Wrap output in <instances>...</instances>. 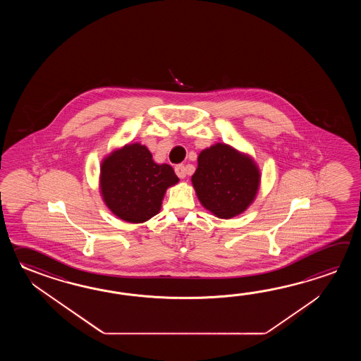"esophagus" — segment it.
<instances>
[{
  "instance_id": "34e87169",
  "label": "esophagus",
  "mask_w": 361,
  "mask_h": 361,
  "mask_svg": "<svg viewBox=\"0 0 361 361\" xmlns=\"http://www.w3.org/2000/svg\"><path fill=\"white\" fill-rule=\"evenodd\" d=\"M176 174H177L178 177L180 178V179H183L187 176V169H185V166H184L183 164H179L176 166Z\"/></svg>"
}]
</instances>
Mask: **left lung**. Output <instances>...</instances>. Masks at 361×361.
Returning <instances> with one entry per match:
<instances>
[{"instance_id":"8db88e82","label":"left lung","mask_w":361,"mask_h":361,"mask_svg":"<svg viewBox=\"0 0 361 361\" xmlns=\"http://www.w3.org/2000/svg\"><path fill=\"white\" fill-rule=\"evenodd\" d=\"M191 180L201 205L218 218L230 219L253 202L261 171L249 154L216 143L200 152Z\"/></svg>"}]
</instances>
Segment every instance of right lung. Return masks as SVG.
I'll use <instances>...</instances> for the list:
<instances>
[{"mask_svg":"<svg viewBox=\"0 0 361 361\" xmlns=\"http://www.w3.org/2000/svg\"><path fill=\"white\" fill-rule=\"evenodd\" d=\"M179 178L168 164H156L140 143L115 149L100 165V195L108 209L125 222L143 223L161 209L166 190Z\"/></svg>","mask_w":361,"mask_h":361,"instance_id":"obj_1","label":"right lung"}]
</instances>
